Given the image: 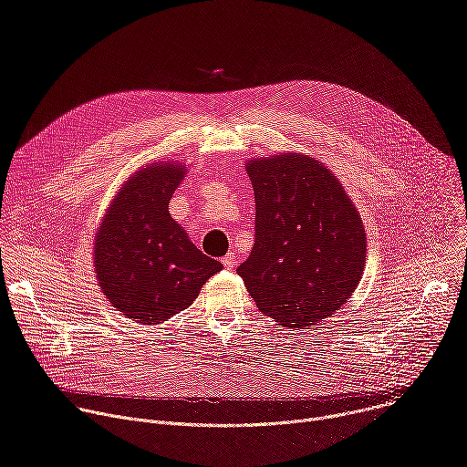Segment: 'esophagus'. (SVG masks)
Listing matches in <instances>:
<instances>
[{"instance_id": "34e87169", "label": "esophagus", "mask_w": 467, "mask_h": 467, "mask_svg": "<svg viewBox=\"0 0 467 467\" xmlns=\"http://www.w3.org/2000/svg\"><path fill=\"white\" fill-rule=\"evenodd\" d=\"M222 262H223V265H225L227 270H233L234 264H236V254H234V253H227Z\"/></svg>"}]
</instances>
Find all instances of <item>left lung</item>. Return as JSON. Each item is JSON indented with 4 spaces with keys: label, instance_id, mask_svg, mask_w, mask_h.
Listing matches in <instances>:
<instances>
[{
    "label": "left lung",
    "instance_id": "obj_1",
    "mask_svg": "<svg viewBox=\"0 0 467 467\" xmlns=\"http://www.w3.org/2000/svg\"><path fill=\"white\" fill-rule=\"evenodd\" d=\"M254 244L236 274L260 312L303 328L337 312L366 264V233L349 195L323 164L285 153L247 162Z\"/></svg>",
    "mask_w": 467,
    "mask_h": 467
}]
</instances>
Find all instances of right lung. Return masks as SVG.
I'll list each match as a JSON object with an SVG mask.
<instances>
[{"label": "right lung", "mask_w": 467, "mask_h": 467, "mask_svg": "<svg viewBox=\"0 0 467 467\" xmlns=\"http://www.w3.org/2000/svg\"><path fill=\"white\" fill-rule=\"evenodd\" d=\"M181 164H151L118 192L96 236L94 265L107 299L123 316L159 325L188 308L222 270L170 216Z\"/></svg>", "instance_id": "add662e5"}]
</instances>
